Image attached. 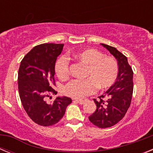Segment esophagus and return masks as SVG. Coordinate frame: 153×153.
I'll list each match as a JSON object with an SVG mask.
<instances>
[{
	"label": "esophagus",
	"mask_w": 153,
	"mask_h": 153,
	"mask_svg": "<svg viewBox=\"0 0 153 153\" xmlns=\"http://www.w3.org/2000/svg\"><path fill=\"white\" fill-rule=\"evenodd\" d=\"M74 101L77 102L79 104H83V102H84V100H79V99H74Z\"/></svg>",
	"instance_id": "1"
}]
</instances>
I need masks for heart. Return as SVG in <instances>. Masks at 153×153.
Segmentation results:
<instances>
[{
	"mask_svg": "<svg viewBox=\"0 0 153 153\" xmlns=\"http://www.w3.org/2000/svg\"><path fill=\"white\" fill-rule=\"evenodd\" d=\"M74 59L86 65L83 79H73L65 85L63 92L72 98H83L99 90H106L117 81L119 64L113 56H105L101 51L93 48L82 50L73 54ZM55 72L61 79L70 75L69 61L60 56L55 63Z\"/></svg>",
	"mask_w": 153,
	"mask_h": 153,
	"instance_id": "obj_1",
	"label": "heart"
}]
</instances>
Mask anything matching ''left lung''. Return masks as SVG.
Wrapping results in <instances>:
<instances>
[{"mask_svg": "<svg viewBox=\"0 0 153 153\" xmlns=\"http://www.w3.org/2000/svg\"><path fill=\"white\" fill-rule=\"evenodd\" d=\"M116 57L119 64V74L116 83L104 93L93 99L96 111L89 117L90 122L99 128L116 125L125 117L129 108L133 92V71L127 57L115 47L101 44Z\"/></svg>", "mask_w": 153, "mask_h": 153, "instance_id": "obj_1", "label": "left lung"}]
</instances>
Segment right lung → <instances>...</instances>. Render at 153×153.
<instances>
[{
  "label": "right lung",
  "instance_id": "obj_1",
  "mask_svg": "<svg viewBox=\"0 0 153 153\" xmlns=\"http://www.w3.org/2000/svg\"><path fill=\"white\" fill-rule=\"evenodd\" d=\"M63 48L61 44L36 46L23 58L19 67L18 91L23 107L35 123L43 126L59 122L72 102L66 97H56L51 103L46 101V97L57 93L51 86L56 85L55 63Z\"/></svg>",
  "mask_w": 153,
  "mask_h": 153
}]
</instances>
